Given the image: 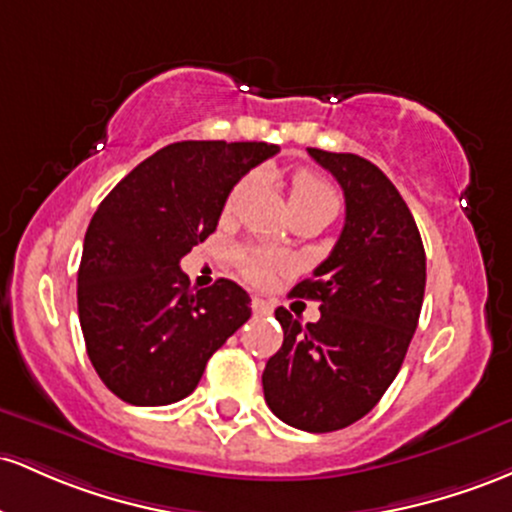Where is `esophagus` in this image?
<instances>
[{"mask_svg": "<svg viewBox=\"0 0 512 512\" xmlns=\"http://www.w3.org/2000/svg\"><path fill=\"white\" fill-rule=\"evenodd\" d=\"M251 309H254L256 317H268V314L273 312L271 304H268L266 300H261V297H254V300H251Z\"/></svg>", "mask_w": 512, "mask_h": 512, "instance_id": "obj_1", "label": "esophagus"}]
</instances>
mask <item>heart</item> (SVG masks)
<instances>
[{
  "mask_svg": "<svg viewBox=\"0 0 512 512\" xmlns=\"http://www.w3.org/2000/svg\"><path fill=\"white\" fill-rule=\"evenodd\" d=\"M251 176L241 179L237 186L232 188L227 195L225 210H234L241 200V195L249 191ZM338 205H341V198H338L336 188L331 186L324 176L314 174V171H297L290 181V210L292 215L295 212H312V215L324 217L326 222L333 220L338 212ZM239 266L241 271L249 280L254 283H261V280L268 278L273 266H278V256L268 254V251H244L239 254Z\"/></svg>",
  "mask_w": 512,
  "mask_h": 512,
  "instance_id": "heart-1",
  "label": "heart"
}]
</instances>
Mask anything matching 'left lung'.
<instances>
[{
  "label": "left lung",
  "mask_w": 512,
  "mask_h": 512,
  "mask_svg": "<svg viewBox=\"0 0 512 512\" xmlns=\"http://www.w3.org/2000/svg\"><path fill=\"white\" fill-rule=\"evenodd\" d=\"M307 152L341 183L346 225L314 278L290 292L319 300V321L275 309L285 338L263 370V396L287 426L331 433L375 409L401 370L421 317L426 251L409 205L375 164Z\"/></svg>",
  "instance_id": "1"
}]
</instances>
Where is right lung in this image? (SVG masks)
I'll use <instances>...</instances> for the list:
<instances>
[{
    "instance_id": "right-lung-1",
    "label": "right lung",
    "mask_w": 512,
    "mask_h": 512,
    "mask_svg": "<svg viewBox=\"0 0 512 512\" xmlns=\"http://www.w3.org/2000/svg\"><path fill=\"white\" fill-rule=\"evenodd\" d=\"M278 152L268 142H174L135 166L94 212L77 273L79 324L96 375L118 399L181 401L249 321L244 287L220 278L193 290L179 263L215 232L241 176Z\"/></svg>"
}]
</instances>
